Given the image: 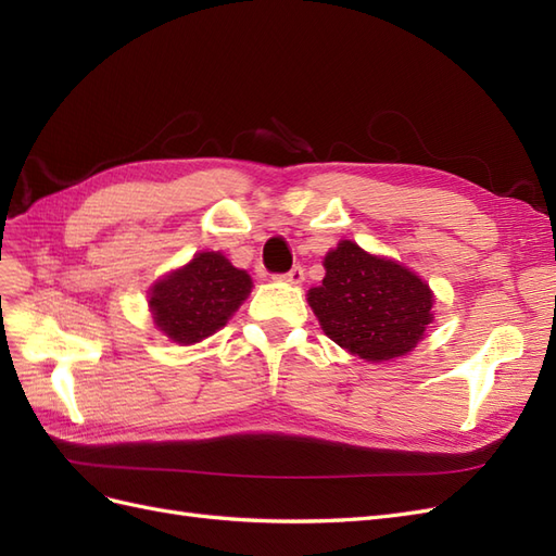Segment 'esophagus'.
I'll return each mask as SVG.
<instances>
[{
	"instance_id": "1",
	"label": "esophagus",
	"mask_w": 556,
	"mask_h": 556,
	"mask_svg": "<svg viewBox=\"0 0 556 556\" xmlns=\"http://www.w3.org/2000/svg\"><path fill=\"white\" fill-rule=\"evenodd\" d=\"M280 280H285V282H290V285H301L304 282V268L301 266H292L288 274H282V276H278Z\"/></svg>"
}]
</instances>
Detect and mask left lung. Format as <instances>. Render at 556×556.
<instances>
[{"instance_id":"8db88e82","label":"left lung","mask_w":556,"mask_h":556,"mask_svg":"<svg viewBox=\"0 0 556 556\" xmlns=\"http://www.w3.org/2000/svg\"><path fill=\"white\" fill-rule=\"evenodd\" d=\"M325 280L308 304L333 343L366 362H387L422 341L431 325L429 285L403 264L341 241L325 257Z\"/></svg>"}]
</instances>
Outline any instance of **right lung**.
<instances>
[{
  "mask_svg": "<svg viewBox=\"0 0 556 556\" xmlns=\"http://www.w3.org/2000/svg\"><path fill=\"white\" fill-rule=\"evenodd\" d=\"M252 290V280L220 252L197 255L150 288L148 306L157 329L192 345L223 329Z\"/></svg>",
  "mask_w": 556,
  "mask_h": 556,
  "instance_id": "1",
  "label": "right lung"
}]
</instances>
